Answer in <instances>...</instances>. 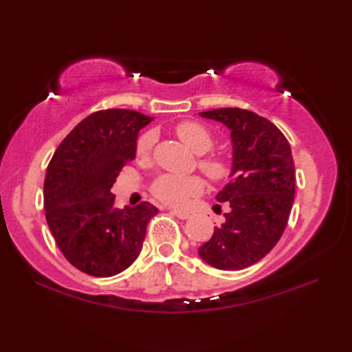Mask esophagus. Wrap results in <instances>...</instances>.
I'll list each match as a JSON object with an SVG mask.
<instances>
[{
	"label": "esophagus",
	"instance_id": "1",
	"mask_svg": "<svg viewBox=\"0 0 352 352\" xmlns=\"http://www.w3.org/2000/svg\"><path fill=\"white\" fill-rule=\"evenodd\" d=\"M170 213L174 214V216H177L178 219H189L190 218V214L189 213H186V212H180V210H170Z\"/></svg>",
	"mask_w": 352,
	"mask_h": 352
}]
</instances>
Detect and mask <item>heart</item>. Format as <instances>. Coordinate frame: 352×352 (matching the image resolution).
<instances>
[{
    "label": "heart",
    "instance_id": "obj_1",
    "mask_svg": "<svg viewBox=\"0 0 352 352\" xmlns=\"http://www.w3.org/2000/svg\"><path fill=\"white\" fill-rule=\"evenodd\" d=\"M175 134L184 145H188L193 153L206 154L210 151L214 144L213 134L203 124L195 121H184L175 126ZM155 136L153 131L142 134L136 145V155L139 159H148L151 154ZM199 168L213 182L223 180L230 174V163L222 155H208L199 160ZM204 182L199 177H178L164 174L151 186L153 195L162 203L182 207L190 197H195L203 192Z\"/></svg>",
    "mask_w": 352,
    "mask_h": 352
}]
</instances>
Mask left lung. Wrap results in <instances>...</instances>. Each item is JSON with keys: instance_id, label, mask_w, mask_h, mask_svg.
Instances as JSON below:
<instances>
[{"instance_id": "8db88e82", "label": "left lung", "mask_w": 352, "mask_h": 352, "mask_svg": "<svg viewBox=\"0 0 352 352\" xmlns=\"http://www.w3.org/2000/svg\"><path fill=\"white\" fill-rule=\"evenodd\" d=\"M231 131L230 183L216 199L230 206L198 254L222 271H241L263 258L280 241L295 195V164L284 134L266 118L242 109L199 113Z\"/></svg>"}]
</instances>
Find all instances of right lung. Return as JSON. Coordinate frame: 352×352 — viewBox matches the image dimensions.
I'll return each instance as SVG.
<instances>
[{"instance_id": "right-lung-1", "label": "right lung", "mask_w": 352, "mask_h": 352, "mask_svg": "<svg viewBox=\"0 0 352 352\" xmlns=\"http://www.w3.org/2000/svg\"><path fill=\"white\" fill-rule=\"evenodd\" d=\"M151 121L126 109L95 111L52 155L43 183L47 223L66 260L81 272L111 276L139 257L159 208L145 201L121 210L110 189L124 164L134 160L138 134Z\"/></svg>"}]
</instances>
